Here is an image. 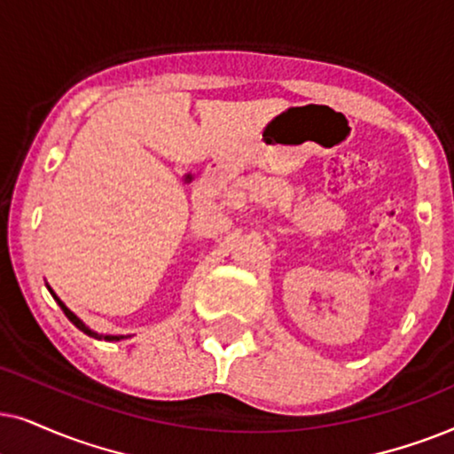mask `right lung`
<instances>
[{
  "label": "right lung",
  "mask_w": 454,
  "mask_h": 454,
  "mask_svg": "<svg viewBox=\"0 0 454 454\" xmlns=\"http://www.w3.org/2000/svg\"><path fill=\"white\" fill-rule=\"evenodd\" d=\"M45 286H47V290H50V293H51V297H53V299H56V303H58L59 307H62V311L66 313V317H68V319H70V322H72V324H74L78 330H81V332H84V334H87V336H93V338H97V340H107V342H118V340H124V338H130V336H114V334H99V332L90 330V328H89V325H87V324H84L81 317H76V316H74V313H72V311L68 309V307H66V305L62 303V299H59L56 293H53V290H51V286H50V284H45Z\"/></svg>",
  "instance_id": "add662e5"
}]
</instances>
